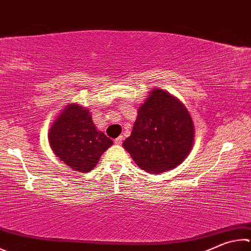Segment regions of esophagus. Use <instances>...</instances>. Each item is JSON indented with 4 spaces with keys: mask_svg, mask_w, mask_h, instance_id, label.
I'll return each instance as SVG.
<instances>
[{
    "mask_svg": "<svg viewBox=\"0 0 251 251\" xmlns=\"http://www.w3.org/2000/svg\"><path fill=\"white\" fill-rule=\"evenodd\" d=\"M123 139H124V137H123V136H120V137H117L115 140H114V143H115L116 145H122Z\"/></svg>",
    "mask_w": 251,
    "mask_h": 251,
    "instance_id": "1",
    "label": "esophagus"
}]
</instances>
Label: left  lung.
I'll list each match as a JSON object with an SVG mask.
<instances>
[{
  "mask_svg": "<svg viewBox=\"0 0 251 251\" xmlns=\"http://www.w3.org/2000/svg\"><path fill=\"white\" fill-rule=\"evenodd\" d=\"M194 125L179 100L154 89L138 108L131 135L123 146L149 173H160L184 160L193 147Z\"/></svg>",
  "mask_w": 251,
  "mask_h": 251,
  "instance_id": "8db88e82",
  "label": "left lung"
}]
</instances>
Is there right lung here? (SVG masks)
Masks as SVG:
<instances>
[{
    "label": "right lung",
    "mask_w": 251,
    "mask_h": 251,
    "mask_svg": "<svg viewBox=\"0 0 251 251\" xmlns=\"http://www.w3.org/2000/svg\"><path fill=\"white\" fill-rule=\"evenodd\" d=\"M52 151L71 169L89 172L113 145L112 139L95 128L88 108L78 104L67 106L49 129Z\"/></svg>",
    "instance_id": "add662e5"
}]
</instances>
